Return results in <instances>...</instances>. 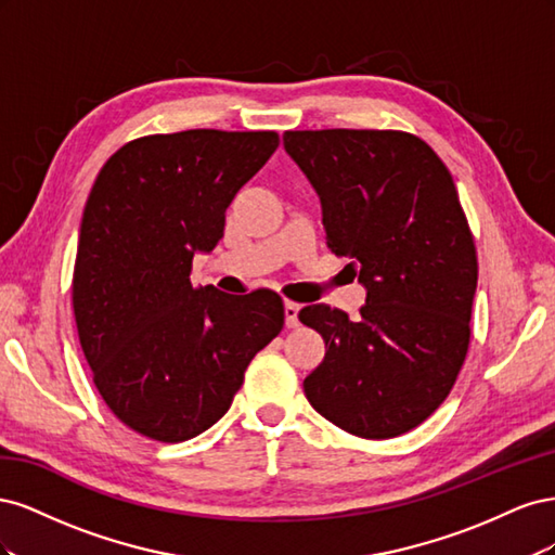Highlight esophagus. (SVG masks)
Here are the masks:
<instances>
[{
    "instance_id": "34e87169",
    "label": "esophagus",
    "mask_w": 555,
    "mask_h": 555,
    "mask_svg": "<svg viewBox=\"0 0 555 555\" xmlns=\"http://www.w3.org/2000/svg\"><path fill=\"white\" fill-rule=\"evenodd\" d=\"M298 310L300 306L294 304V300H284V322H287L289 328L298 326Z\"/></svg>"
}]
</instances>
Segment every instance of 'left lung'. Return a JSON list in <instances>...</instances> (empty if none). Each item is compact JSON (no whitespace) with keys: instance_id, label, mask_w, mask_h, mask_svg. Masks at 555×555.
Masks as SVG:
<instances>
[{"instance_id":"8db88e82","label":"left lung","mask_w":555,"mask_h":555,"mask_svg":"<svg viewBox=\"0 0 555 555\" xmlns=\"http://www.w3.org/2000/svg\"><path fill=\"white\" fill-rule=\"evenodd\" d=\"M282 141L322 201L328 249L351 259L365 287L357 319L324 304L298 312L326 345L306 396L357 438H396L442 405L467 354L477 249L456 184L408 131H284Z\"/></svg>"}]
</instances>
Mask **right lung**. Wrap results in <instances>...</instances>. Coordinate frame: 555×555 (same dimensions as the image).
<instances>
[{
    "label": "right lung",
    "mask_w": 555,
    "mask_h": 555,
    "mask_svg": "<svg viewBox=\"0 0 555 555\" xmlns=\"http://www.w3.org/2000/svg\"><path fill=\"white\" fill-rule=\"evenodd\" d=\"M275 131L188 129L125 143L82 210L74 314L94 386L125 426L184 442L227 414L249 361L282 331L275 292L192 287V259L275 153Z\"/></svg>",
    "instance_id": "right-lung-1"
}]
</instances>
